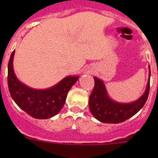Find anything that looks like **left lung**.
<instances>
[{"mask_svg": "<svg viewBox=\"0 0 158 158\" xmlns=\"http://www.w3.org/2000/svg\"><path fill=\"white\" fill-rule=\"evenodd\" d=\"M150 77V67L149 66ZM95 85L89 97V109L93 116L104 123H119L135 115L146 104L150 92V78L145 93L140 98L129 104L112 100L107 95L103 81L94 77Z\"/></svg>", "mask_w": 158, "mask_h": 158, "instance_id": "obj_1", "label": "left lung"}]
</instances>
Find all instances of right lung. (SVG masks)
Wrapping results in <instances>:
<instances>
[{
    "label": "right lung",
    "mask_w": 158,
    "mask_h": 158,
    "mask_svg": "<svg viewBox=\"0 0 158 158\" xmlns=\"http://www.w3.org/2000/svg\"><path fill=\"white\" fill-rule=\"evenodd\" d=\"M14 54L15 51L8 61V85L15 103L33 118L44 119L57 115L65 104L67 93L79 77H66L50 89H31L21 83L16 77L12 66Z\"/></svg>",
    "instance_id": "obj_1"
}]
</instances>
